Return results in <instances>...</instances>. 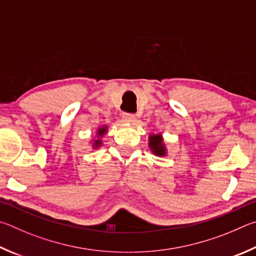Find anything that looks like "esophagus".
<instances>
[{"mask_svg":"<svg viewBox=\"0 0 256 256\" xmlns=\"http://www.w3.org/2000/svg\"><path fill=\"white\" fill-rule=\"evenodd\" d=\"M135 120H136V116L132 114H122V121H124V122L132 124Z\"/></svg>","mask_w":256,"mask_h":256,"instance_id":"34e87169","label":"esophagus"}]
</instances>
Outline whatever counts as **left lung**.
Returning <instances> with one entry per match:
<instances>
[{"label": "left lung", "instance_id": "left-lung-1", "mask_svg": "<svg viewBox=\"0 0 256 256\" xmlns=\"http://www.w3.org/2000/svg\"><path fill=\"white\" fill-rule=\"evenodd\" d=\"M148 147L155 156H160V158L168 156V148L165 146L164 138L160 132L150 134L148 136Z\"/></svg>", "mask_w": 256, "mask_h": 256}]
</instances>
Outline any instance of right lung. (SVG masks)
<instances>
[{"label": "right lung", "mask_w": 256, "mask_h": 256, "mask_svg": "<svg viewBox=\"0 0 256 256\" xmlns=\"http://www.w3.org/2000/svg\"><path fill=\"white\" fill-rule=\"evenodd\" d=\"M106 132H108V126H106V124H103V126H101V127H98V128L96 129V138H94V140H91L92 148H94V150H98V148H100V147L103 145L102 138L104 137V135H106Z\"/></svg>", "instance_id": "obj_1"}]
</instances>
